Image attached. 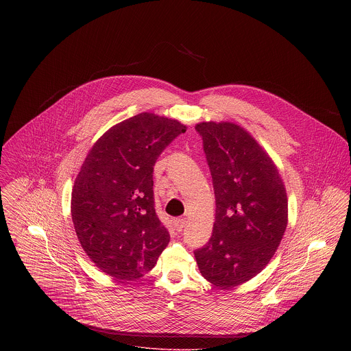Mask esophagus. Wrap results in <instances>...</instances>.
Returning <instances> with one entry per match:
<instances>
[{
  "label": "esophagus",
  "instance_id": "obj_1",
  "mask_svg": "<svg viewBox=\"0 0 351 351\" xmlns=\"http://www.w3.org/2000/svg\"><path fill=\"white\" fill-rule=\"evenodd\" d=\"M184 226H185V219H184V218H179V219L175 221V228H176L178 232H182L184 229Z\"/></svg>",
  "mask_w": 351,
  "mask_h": 351
}]
</instances>
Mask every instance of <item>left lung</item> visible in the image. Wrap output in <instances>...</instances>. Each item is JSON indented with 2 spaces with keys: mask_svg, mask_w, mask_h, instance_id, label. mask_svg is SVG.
Here are the masks:
<instances>
[{
  "mask_svg": "<svg viewBox=\"0 0 351 351\" xmlns=\"http://www.w3.org/2000/svg\"><path fill=\"white\" fill-rule=\"evenodd\" d=\"M196 130L213 180L216 221L195 258L208 282L230 288L267 266L287 228L288 199L272 159L243 128L210 121Z\"/></svg>",
  "mask_w": 351,
  "mask_h": 351,
  "instance_id": "1",
  "label": "left lung"
}]
</instances>
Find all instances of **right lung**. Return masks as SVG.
<instances>
[{"mask_svg":"<svg viewBox=\"0 0 351 351\" xmlns=\"http://www.w3.org/2000/svg\"><path fill=\"white\" fill-rule=\"evenodd\" d=\"M186 126L141 113L110 128L75 180L71 215L80 245L102 272L134 280L156 265L169 234L154 206L158 156Z\"/></svg>","mask_w":351,"mask_h":351,"instance_id":"right-lung-1","label":"right lung"}]
</instances>
